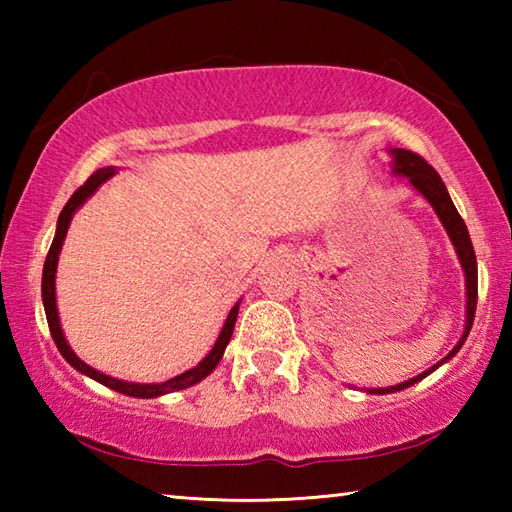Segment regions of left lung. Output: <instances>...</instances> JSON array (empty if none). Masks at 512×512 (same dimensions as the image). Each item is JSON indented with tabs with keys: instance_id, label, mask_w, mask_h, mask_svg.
<instances>
[{
	"instance_id": "1",
	"label": "left lung",
	"mask_w": 512,
	"mask_h": 512,
	"mask_svg": "<svg viewBox=\"0 0 512 512\" xmlns=\"http://www.w3.org/2000/svg\"><path fill=\"white\" fill-rule=\"evenodd\" d=\"M393 155V173L395 176H404L409 180L413 189H418V192L427 198L429 205L436 210L440 223L445 225L449 239H452V244L456 248V255L461 259V266L465 271V296H467V307H465V332L461 336V341L454 345V350L447 354L445 359H440L436 366H431L429 370L420 372V375H415L409 381H402V384L397 386H388V388H368V393L372 395H386V393H395V391H404V388H409L413 384H418L420 379H424L427 375H431L433 370L438 366H443L449 359L454 357V354L463 348V343L467 339V334H470L472 323H474V311H476V296H479V273H476V255H474V246H472V239H470V232H467V225L461 219V214L452 203V198H449L447 187L443 183V178L438 176V171L431 167V164L420 158L418 153L413 151H406V149H391Z\"/></svg>"
}]
</instances>
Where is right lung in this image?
Wrapping results in <instances>:
<instances>
[{"label": "right lung", "mask_w": 512, "mask_h": 512, "mask_svg": "<svg viewBox=\"0 0 512 512\" xmlns=\"http://www.w3.org/2000/svg\"><path fill=\"white\" fill-rule=\"evenodd\" d=\"M112 176H115V169H112V167L94 171L92 176L85 180V185L76 189V192L72 194V198H69V201H67V205L63 207V212H60V216H58L56 237H54V241H51V248H49V253H47V259H45V268H42V305H45V314H47L51 339H54L58 352L63 354L69 366L76 368L79 372H83V375H88L90 379L99 381V384L112 388V391H117V393H124L128 397H142V400H149V397H160V395H167V393L185 391V388L198 384V381L210 375V372L216 368V363L221 361L223 352H225V348H228V343L232 339V329H235V320H237V314H239V302L241 300L237 302L235 307L230 309V314H228V318H225V323H223L219 339H216L210 354H207V357L201 363H198L196 368L187 370V372H183V375H178V377H173V379L162 381V384H133V381H121V379L103 375V372L94 370L92 366H88V363L76 357L74 350L69 348V343L65 339L63 329H60L58 307H56V268H58L60 248H63V241L67 237V228H69V223H72L74 212L79 210V207L85 201H88V198L94 192H97V189L103 183H106L108 178H112Z\"/></svg>", "instance_id": "obj_1"}]
</instances>
